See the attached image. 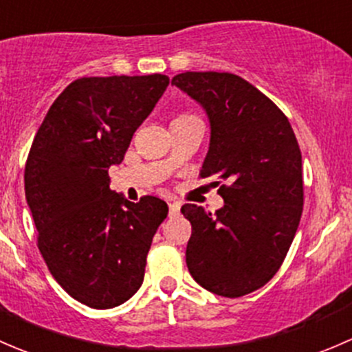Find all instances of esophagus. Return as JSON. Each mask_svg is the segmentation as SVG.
<instances>
[{"label": "esophagus", "mask_w": 352, "mask_h": 352, "mask_svg": "<svg viewBox=\"0 0 352 352\" xmlns=\"http://www.w3.org/2000/svg\"><path fill=\"white\" fill-rule=\"evenodd\" d=\"M181 205L177 201H171L169 203V217H177L179 215Z\"/></svg>", "instance_id": "obj_1"}]
</instances>
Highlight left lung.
I'll list each match as a JSON object with an SVG mask.
<instances>
[{"label": "left lung", "instance_id": "1", "mask_svg": "<svg viewBox=\"0 0 352 352\" xmlns=\"http://www.w3.org/2000/svg\"><path fill=\"white\" fill-rule=\"evenodd\" d=\"M171 85L210 122L201 177L215 176L223 206H181L193 227L186 264L198 285L237 298L276 274L303 210L302 152L283 111L230 72H181ZM217 181V183H220Z\"/></svg>", "mask_w": 352, "mask_h": 352}]
</instances>
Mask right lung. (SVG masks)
<instances>
[{"label":"right lung","instance_id":"add662e5","mask_svg":"<svg viewBox=\"0 0 352 352\" xmlns=\"http://www.w3.org/2000/svg\"><path fill=\"white\" fill-rule=\"evenodd\" d=\"M169 78H81L47 111L25 166V197L38 249L56 281L91 309L122 305L140 288L166 201L139 203L110 190L133 132L164 95Z\"/></svg>","mask_w":352,"mask_h":352}]
</instances>
